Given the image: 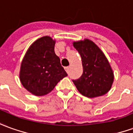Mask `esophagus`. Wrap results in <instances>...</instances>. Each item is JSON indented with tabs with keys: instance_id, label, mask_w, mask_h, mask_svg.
<instances>
[{
	"instance_id": "1",
	"label": "esophagus",
	"mask_w": 133,
	"mask_h": 133,
	"mask_svg": "<svg viewBox=\"0 0 133 133\" xmlns=\"http://www.w3.org/2000/svg\"><path fill=\"white\" fill-rule=\"evenodd\" d=\"M65 71H66L67 73H68V72H69V67L68 66L65 67Z\"/></svg>"
}]
</instances>
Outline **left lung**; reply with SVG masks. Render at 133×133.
<instances>
[{"instance_id": "left-lung-1", "label": "left lung", "mask_w": 133, "mask_h": 133, "mask_svg": "<svg viewBox=\"0 0 133 133\" xmlns=\"http://www.w3.org/2000/svg\"><path fill=\"white\" fill-rule=\"evenodd\" d=\"M73 46L81 57L83 65L81 76L73 80L77 89L89 98L105 94L114 80L112 70L105 55L89 39L74 42Z\"/></svg>"}]
</instances>
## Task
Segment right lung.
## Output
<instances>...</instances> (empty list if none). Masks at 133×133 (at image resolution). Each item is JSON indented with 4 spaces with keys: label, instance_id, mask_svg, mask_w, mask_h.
<instances>
[{
    "label": "right lung",
    "instance_id": "add662e5",
    "mask_svg": "<svg viewBox=\"0 0 133 133\" xmlns=\"http://www.w3.org/2000/svg\"><path fill=\"white\" fill-rule=\"evenodd\" d=\"M55 41L43 37L34 42L21 63L20 80L25 89L36 96L50 93L68 74L55 53Z\"/></svg>",
    "mask_w": 133,
    "mask_h": 133
}]
</instances>
